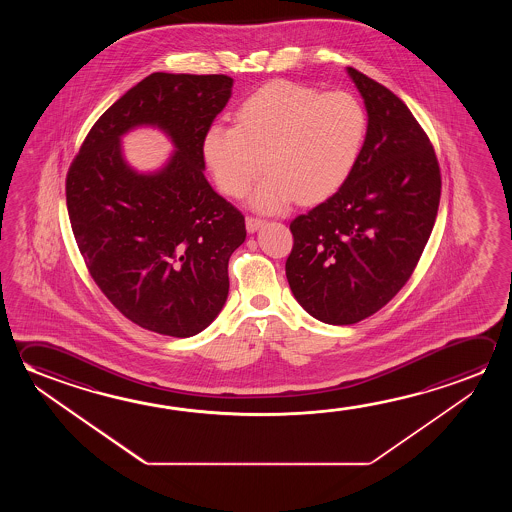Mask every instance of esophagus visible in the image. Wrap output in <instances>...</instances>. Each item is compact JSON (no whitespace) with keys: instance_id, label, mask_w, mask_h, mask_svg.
<instances>
[{"instance_id":"1","label":"esophagus","mask_w":512,"mask_h":512,"mask_svg":"<svg viewBox=\"0 0 512 512\" xmlns=\"http://www.w3.org/2000/svg\"><path fill=\"white\" fill-rule=\"evenodd\" d=\"M262 225H264V221H262V219L252 218V216H248V218H246V230H248L250 234L257 232Z\"/></svg>"}]
</instances>
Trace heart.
<instances>
[{
  "label": "heart",
  "instance_id": "heart-1",
  "mask_svg": "<svg viewBox=\"0 0 512 512\" xmlns=\"http://www.w3.org/2000/svg\"><path fill=\"white\" fill-rule=\"evenodd\" d=\"M235 125L210 126L203 157L221 193L252 194L253 209L280 212L298 198L323 202L352 175L368 134V118L352 94L321 93L309 85L275 80L250 94Z\"/></svg>",
  "mask_w": 512,
  "mask_h": 512
}]
</instances>
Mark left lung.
<instances>
[{"instance_id":"left-lung-1","label":"left lung","mask_w":512,"mask_h":512,"mask_svg":"<svg viewBox=\"0 0 512 512\" xmlns=\"http://www.w3.org/2000/svg\"><path fill=\"white\" fill-rule=\"evenodd\" d=\"M366 112L361 157L327 202L291 221L285 275L296 302L328 325H353L407 284L436 223L441 173L411 110L348 68Z\"/></svg>"}]
</instances>
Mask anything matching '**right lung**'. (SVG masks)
<instances>
[{"instance_id": "right-lung-1", "label": "right lung", "mask_w": 512, "mask_h": 512, "mask_svg": "<svg viewBox=\"0 0 512 512\" xmlns=\"http://www.w3.org/2000/svg\"><path fill=\"white\" fill-rule=\"evenodd\" d=\"M227 75L153 73L101 114L66 178L69 221L101 293L135 325L191 337L227 302L244 216L203 175V137L232 96ZM162 129L176 151L153 174L127 166L120 137Z\"/></svg>"}]
</instances>
